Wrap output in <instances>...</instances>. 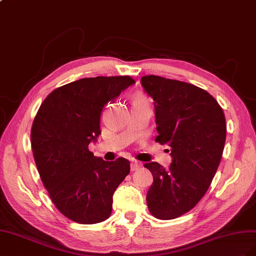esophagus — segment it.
<instances>
[{"label":"esophagus","instance_id":"34e87169","mask_svg":"<svg viewBox=\"0 0 256 256\" xmlns=\"http://www.w3.org/2000/svg\"><path fill=\"white\" fill-rule=\"evenodd\" d=\"M142 166V164L140 162H138V160H132V163H130V170H137L138 168H140Z\"/></svg>","mask_w":256,"mask_h":256}]
</instances>
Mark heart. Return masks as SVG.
<instances>
[{"mask_svg": "<svg viewBox=\"0 0 256 256\" xmlns=\"http://www.w3.org/2000/svg\"><path fill=\"white\" fill-rule=\"evenodd\" d=\"M137 103H146V98L142 96V94H135L133 96V104Z\"/></svg>", "mask_w": 256, "mask_h": 256, "instance_id": "obj_1", "label": "heart"}]
</instances>
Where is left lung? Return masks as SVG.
Masks as SVG:
<instances>
[{
  "label": "left lung",
  "mask_w": 256,
  "mask_h": 256,
  "mask_svg": "<svg viewBox=\"0 0 256 256\" xmlns=\"http://www.w3.org/2000/svg\"><path fill=\"white\" fill-rule=\"evenodd\" d=\"M142 86L154 100L156 142L168 144L172 158L167 170L144 164L153 176L148 208L153 216L172 220L193 209L209 188L224 149L225 116L216 98L194 84L147 75Z\"/></svg>",
  "instance_id": "1"
}]
</instances>
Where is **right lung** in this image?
<instances>
[{
  "mask_svg": "<svg viewBox=\"0 0 256 256\" xmlns=\"http://www.w3.org/2000/svg\"><path fill=\"white\" fill-rule=\"evenodd\" d=\"M135 84L130 76L82 78L51 92L36 114L31 146L44 186L60 212L79 224L112 214V195L130 172V162H107L89 150L100 134L108 102Z\"/></svg>",
  "mask_w": 256,
  "mask_h": 256,
  "instance_id": "obj_1",
  "label": "right lung"
}]
</instances>
